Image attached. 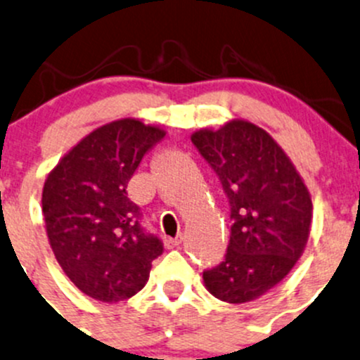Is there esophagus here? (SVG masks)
<instances>
[{
  "label": "esophagus",
  "mask_w": 360,
  "mask_h": 360,
  "mask_svg": "<svg viewBox=\"0 0 360 360\" xmlns=\"http://www.w3.org/2000/svg\"><path fill=\"white\" fill-rule=\"evenodd\" d=\"M181 241H183V234H179V236H176V238H165L164 243L167 248H174V247H177V245H181Z\"/></svg>",
  "instance_id": "obj_1"
}]
</instances>
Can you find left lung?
<instances>
[{
    "label": "left lung",
    "instance_id": "8db88e82",
    "mask_svg": "<svg viewBox=\"0 0 360 360\" xmlns=\"http://www.w3.org/2000/svg\"><path fill=\"white\" fill-rule=\"evenodd\" d=\"M198 148L221 179L231 205L226 259L203 272L205 288L228 304H245L283 281L304 253L312 198L274 138L245 119L195 131Z\"/></svg>",
    "mask_w": 360,
    "mask_h": 360
}]
</instances>
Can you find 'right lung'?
Returning <instances> with one entry per match:
<instances>
[{
	"label": "right lung",
	"instance_id": "1",
	"mask_svg": "<svg viewBox=\"0 0 360 360\" xmlns=\"http://www.w3.org/2000/svg\"><path fill=\"white\" fill-rule=\"evenodd\" d=\"M165 129L139 119L113 120L86 134L51 169L43 188V215L55 259L94 300L115 304L143 290L158 238L139 224L127 183Z\"/></svg>",
	"mask_w": 360,
	"mask_h": 360
}]
</instances>
